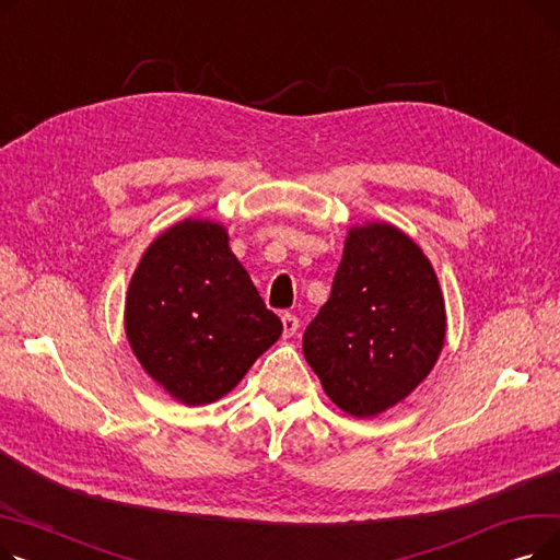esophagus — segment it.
<instances>
[{
    "mask_svg": "<svg viewBox=\"0 0 560 560\" xmlns=\"http://www.w3.org/2000/svg\"><path fill=\"white\" fill-rule=\"evenodd\" d=\"M281 322H283V336L285 338H290V336H295L298 334V329H300V319L292 315V313H283L281 315Z\"/></svg>",
    "mask_w": 560,
    "mask_h": 560,
    "instance_id": "esophagus-1",
    "label": "esophagus"
}]
</instances>
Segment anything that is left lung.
Wrapping results in <instances>:
<instances>
[{"mask_svg":"<svg viewBox=\"0 0 560 560\" xmlns=\"http://www.w3.org/2000/svg\"><path fill=\"white\" fill-rule=\"evenodd\" d=\"M447 315L422 249L388 222L351 226L331 298L304 331L327 397L374 418L413 393L445 345Z\"/></svg>","mask_w":560,"mask_h":560,"instance_id":"obj_1","label":"left lung"}]
</instances>
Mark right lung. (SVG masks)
Instances as JSON below:
<instances>
[{"instance_id":"obj_1","label":"right lung","mask_w":560,"mask_h":560,"mask_svg":"<svg viewBox=\"0 0 560 560\" xmlns=\"http://www.w3.org/2000/svg\"><path fill=\"white\" fill-rule=\"evenodd\" d=\"M125 329L142 370L167 395L203 406L238 386L283 325L233 256L226 229L188 218L142 254Z\"/></svg>"}]
</instances>
